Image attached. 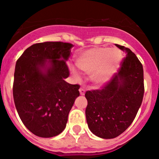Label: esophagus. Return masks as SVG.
Listing matches in <instances>:
<instances>
[{"label": "esophagus", "instance_id": "34e87169", "mask_svg": "<svg viewBox=\"0 0 159 159\" xmlns=\"http://www.w3.org/2000/svg\"><path fill=\"white\" fill-rule=\"evenodd\" d=\"M79 91H80V95H84V94H85V90H84V88H80Z\"/></svg>", "mask_w": 159, "mask_h": 159}]
</instances>
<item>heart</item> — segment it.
I'll list each match as a JSON object with an SVG mask.
<instances>
[{
  "instance_id": "1",
  "label": "heart",
  "mask_w": 159,
  "mask_h": 159,
  "mask_svg": "<svg viewBox=\"0 0 159 159\" xmlns=\"http://www.w3.org/2000/svg\"><path fill=\"white\" fill-rule=\"evenodd\" d=\"M121 61V53L116 48H94L80 54L75 64L80 71L92 73V80L95 84L102 85L116 72ZM75 77L79 73L72 70Z\"/></svg>"
}]
</instances>
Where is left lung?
<instances>
[{"instance_id": "1", "label": "left lung", "mask_w": 159, "mask_h": 159, "mask_svg": "<svg viewBox=\"0 0 159 159\" xmlns=\"http://www.w3.org/2000/svg\"><path fill=\"white\" fill-rule=\"evenodd\" d=\"M116 46L126 52L118 72L102 88L85 93L88 127L102 139H114L130 127L144 95L143 64L130 48Z\"/></svg>"}]
</instances>
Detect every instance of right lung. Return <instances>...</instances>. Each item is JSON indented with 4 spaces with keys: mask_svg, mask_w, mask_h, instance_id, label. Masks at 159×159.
Masks as SVG:
<instances>
[{
    "mask_svg": "<svg viewBox=\"0 0 159 159\" xmlns=\"http://www.w3.org/2000/svg\"><path fill=\"white\" fill-rule=\"evenodd\" d=\"M73 46L60 41L34 43L16 61L14 102L22 123L35 135L51 138L60 134L80 95L79 84L64 80L70 75L66 60Z\"/></svg>",
    "mask_w": 159,
    "mask_h": 159,
    "instance_id": "1",
    "label": "right lung"
}]
</instances>
